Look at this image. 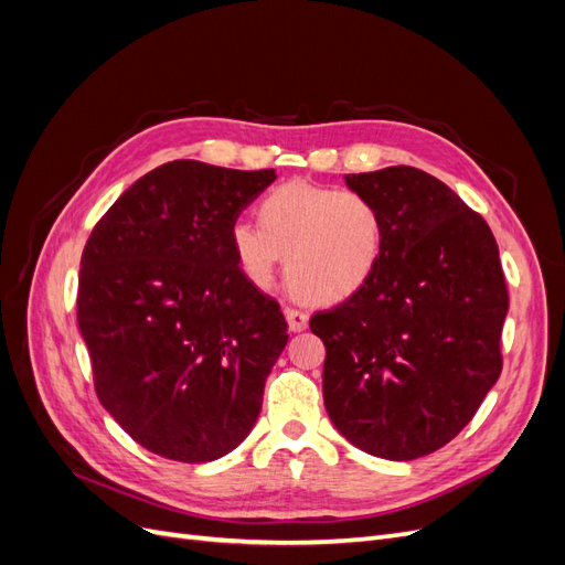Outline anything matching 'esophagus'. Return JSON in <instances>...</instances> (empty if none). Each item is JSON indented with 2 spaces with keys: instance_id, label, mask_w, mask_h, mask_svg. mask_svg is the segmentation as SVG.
<instances>
[{
  "instance_id": "1",
  "label": "esophagus",
  "mask_w": 565,
  "mask_h": 565,
  "mask_svg": "<svg viewBox=\"0 0 565 565\" xmlns=\"http://www.w3.org/2000/svg\"><path fill=\"white\" fill-rule=\"evenodd\" d=\"M285 318H287L289 330L292 332H303L306 328H309V313L301 309H295V306H285Z\"/></svg>"
}]
</instances>
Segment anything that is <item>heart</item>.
<instances>
[{"instance_id": "b5f03b06", "label": "heart", "mask_w": 565, "mask_h": 565, "mask_svg": "<svg viewBox=\"0 0 565 565\" xmlns=\"http://www.w3.org/2000/svg\"><path fill=\"white\" fill-rule=\"evenodd\" d=\"M386 247L380 204L349 188L285 183L259 204V226L235 224L231 249L256 285H270L285 256L289 289L313 303L347 301L374 278Z\"/></svg>"}]
</instances>
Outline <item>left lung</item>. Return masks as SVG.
Instances as JSON below:
<instances>
[{
	"instance_id": "left-lung-1",
	"label": "left lung",
	"mask_w": 565,
	"mask_h": 565,
	"mask_svg": "<svg viewBox=\"0 0 565 565\" xmlns=\"http://www.w3.org/2000/svg\"><path fill=\"white\" fill-rule=\"evenodd\" d=\"M380 204L386 247L374 278L311 316L324 344L322 398L355 448L417 459L450 443L502 372L509 309L486 218L415 167L349 174Z\"/></svg>"
}]
</instances>
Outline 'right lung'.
<instances>
[{"label":"right lung","mask_w":565,"mask_h":565,"mask_svg":"<svg viewBox=\"0 0 565 565\" xmlns=\"http://www.w3.org/2000/svg\"><path fill=\"white\" fill-rule=\"evenodd\" d=\"M273 181V169L167 162L127 188L84 245L77 324L96 396L160 457L218 459L259 417L287 322L237 266L231 228Z\"/></svg>","instance_id":"right-lung-1"}]
</instances>
